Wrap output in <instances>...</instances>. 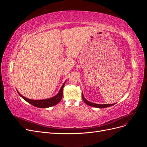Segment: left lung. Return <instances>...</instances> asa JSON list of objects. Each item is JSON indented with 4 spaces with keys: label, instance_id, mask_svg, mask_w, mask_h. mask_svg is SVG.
Listing matches in <instances>:
<instances>
[{
    "label": "left lung",
    "instance_id": "1",
    "mask_svg": "<svg viewBox=\"0 0 147 147\" xmlns=\"http://www.w3.org/2000/svg\"><path fill=\"white\" fill-rule=\"evenodd\" d=\"M82 99L83 100V101L85 102V104H86L87 105H90L91 107H97V108H100V109H102V108H106V107H109L112 106L114 104H94L92 103V102H91L90 101L87 100L84 97L83 94H82ZM116 104V103H115Z\"/></svg>",
    "mask_w": 147,
    "mask_h": 147
}]
</instances>
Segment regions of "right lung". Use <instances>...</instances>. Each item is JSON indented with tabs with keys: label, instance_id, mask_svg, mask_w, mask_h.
<instances>
[{
	"label": "right lung",
	"instance_id": "1",
	"mask_svg": "<svg viewBox=\"0 0 147 147\" xmlns=\"http://www.w3.org/2000/svg\"><path fill=\"white\" fill-rule=\"evenodd\" d=\"M65 83V82L64 83L63 86H61L59 92L57 93L55 96L51 97V98L47 99H42V100L29 99L22 96L18 91L17 92H18L19 95L22 97V98L24 99L26 102H28V103L34 105V107H38V108H48L57 104L61 101V100L62 99V97H63V88L64 86Z\"/></svg>",
	"mask_w": 147,
	"mask_h": 147
}]
</instances>
